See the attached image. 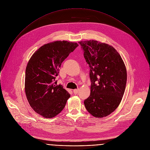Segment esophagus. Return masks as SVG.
Listing matches in <instances>:
<instances>
[{
  "label": "esophagus",
  "mask_w": 150,
  "mask_h": 150,
  "mask_svg": "<svg viewBox=\"0 0 150 150\" xmlns=\"http://www.w3.org/2000/svg\"><path fill=\"white\" fill-rule=\"evenodd\" d=\"M79 89H75V90H73V93H74V94H77L79 93Z\"/></svg>",
  "instance_id": "obj_1"
}]
</instances>
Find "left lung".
<instances>
[{
    "label": "left lung",
    "mask_w": 150,
    "mask_h": 150,
    "mask_svg": "<svg viewBox=\"0 0 150 150\" xmlns=\"http://www.w3.org/2000/svg\"><path fill=\"white\" fill-rule=\"evenodd\" d=\"M90 68V97L84 103L93 116L101 118L119 105L127 81L125 64L113 47L94 40L79 42Z\"/></svg>",
    "instance_id": "1"
}]
</instances>
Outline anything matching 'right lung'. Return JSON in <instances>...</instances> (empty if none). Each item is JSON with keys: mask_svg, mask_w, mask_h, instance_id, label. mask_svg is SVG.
<instances>
[{"mask_svg": "<svg viewBox=\"0 0 150 150\" xmlns=\"http://www.w3.org/2000/svg\"><path fill=\"white\" fill-rule=\"evenodd\" d=\"M79 46L76 42L56 41L44 45L32 55L25 69V92L34 110L52 118L64 108L70 94L56 77L62 63Z\"/></svg>", "mask_w": 150, "mask_h": 150, "instance_id": "right-lung-1", "label": "right lung"}]
</instances>
